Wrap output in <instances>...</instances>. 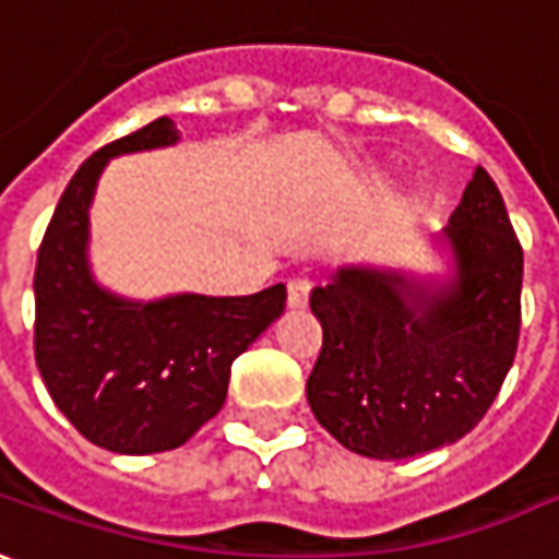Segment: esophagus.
Masks as SVG:
<instances>
[{"mask_svg": "<svg viewBox=\"0 0 559 559\" xmlns=\"http://www.w3.org/2000/svg\"><path fill=\"white\" fill-rule=\"evenodd\" d=\"M286 301L292 310H305L310 301V283L307 280H292L286 286Z\"/></svg>", "mask_w": 559, "mask_h": 559, "instance_id": "1", "label": "esophagus"}]
</instances>
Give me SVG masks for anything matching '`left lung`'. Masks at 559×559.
<instances>
[{
    "label": "left lung",
    "mask_w": 559,
    "mask_h": 559,
    "mask_svg": "<svg viewBox=\"0 0 559 559\" xmlns=\"http://www.w3.org/2000/svg\"><path fill=\"white\" fill-rule=\"evenodd\" d=\"M437 267L344 264L313 288L323 350L307 403L344 449L400 462L477 428L520 338L523 249L486 168H474Z\"/></svg>",
    "instance_id": "left-lung-1"
}]
</instances>
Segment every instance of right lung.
<instances>
[{
    "label": "right lung",
    "instance_id": "add662e5",
    "mask_svg": "<svg viewBox=\"0 0 559 559\" xmlns=\"http://www.w3.org/2000/svg\"><path fill=\"white\" fill-rule=\"evenodd\" d=\"M159 116L92 153L45 230L36 261V366L67 421L107 452L150 455L183 445L227 400L234 359L286 310V286L254 295L129 298L92 267V202L116 156L175 147Z\"/></svg>",
    "mask_w": 559,
    "mask_h": 559
}]
</instances>
